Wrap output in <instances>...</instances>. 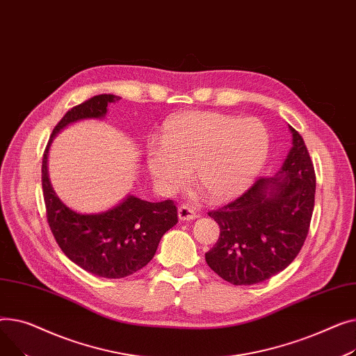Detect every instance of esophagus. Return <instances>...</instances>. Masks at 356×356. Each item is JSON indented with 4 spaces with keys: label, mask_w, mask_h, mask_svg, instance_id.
Returning <instances> with one entry per match:
<instances>
[{
    "label": "esophagus",
    "mask_w": 356,
    "mask_h": 356,
    "mask_svg": "<svg viewBox=\"0 0 356 356\" xmlns=\"http://www.w3.org/2000/svg\"><path fill=\"white\" fill-rule=\"evenodd\" d=\"M178 217L181 221H191L197 218V213L190 205H181L178 208Z\"/></svg>",
    "instance_id": "esophagus-1"
}]
</instances>
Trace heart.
<instances>
[{"instance_id": "obj_1", "label": "heart", "mask_w": 356, "mask_h": 356, "mask_svg": "<svg viewBox=\"0 0 356 356\" xmlns=\"http://www.w3.org/2000/svg\"><path fill=\"white\" fill-rule=\"evenodd\" d=\"M161 148H151L146 165L163 191L190 179L207 200L224 202L252 185L268 154V135L257 119L216 112H182L163 123Z\"/></svg>"}]
</instances>
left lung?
<instances>
[{
  "instance_id": "obj_1",
  "label": "left lung",
  "mask_w": 356,
  "mask_h": 356,
  "mask_svg": "<svg viewBox=\"0 0 356 356\" xmlns=\"http://www.w3.org/2000/svg\"><path fill=\"white\" fill-rule=\"evenodd\" d=\"M293 146L273 178H259L252 188L208 216L220 225L207 264L225 282L261 283L296 259L307 237L316 177L303 138L289 127Z\"/></svg>"
}]
</instances>
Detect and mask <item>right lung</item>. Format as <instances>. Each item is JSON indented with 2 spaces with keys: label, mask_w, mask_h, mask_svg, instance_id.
I'll list each match as a JSON object with an SVG mask.
<instances>
[{
  "label": "right lung",
  "mask_w": 356,
  "mask_h": 356,
  "mask_svg": "<svg viewBox=\"0 0 356 356\" xmlns=\"http://www.w3.org/2000/svg\"><path fill=\"white\" fill-rule=\"evenodd\" d=\"M119 99L99 95L70 109L53 129L41 165L47 221L61 252L83 270L106 279L127 277L145 267L154 259L162 236L178 222L172 200L149 202L129 195L108 211L80 214L63 204L53 190L47 171L53 138L74 122L104 118L108 104Z\"/></svg>",
  "instance_id": "obj_1"
}]
</instances>
